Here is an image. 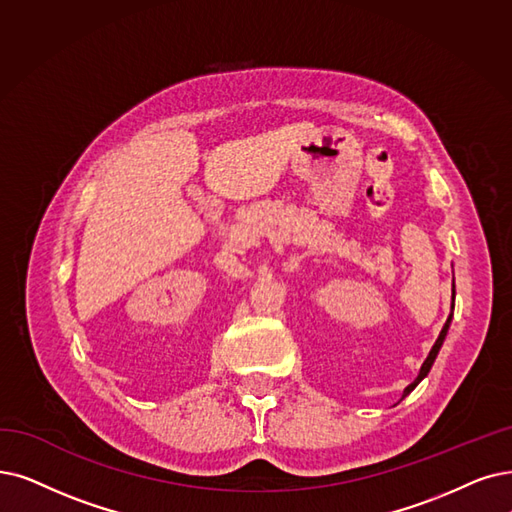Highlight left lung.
Wrapping results in <instances>:
<instances>
[{
	"label": "left lung",
	"mask_w": 512,
	"mask_h": 512,
	"mask_svg": "<svg viewBox=\"0 0 512 512\" xmlns=\"http://www.w3.org/2000/svg\"><path fill=\"white\" fill-rule=\"evenodd\" d=\"M452 309H454V304H452ZM449 323H452V315H449L447 317V321H445V325H443V330H441V334H439V338H437V342L433 344V349H431V353H428V357H426V361L422 363V367H420V374H418V378L410 384V386H407L405 388V391H403V397H407V395H410L412 391H414V388L420 384V380L428 374V372H431V367H433V363H435V359H437V355H439V349H441V344H443V340H445V336H447V330H449Z\"/></svg>",
	"instance_id": "8db88e82"
}]
</instances>
